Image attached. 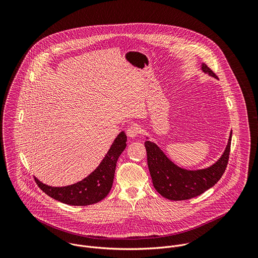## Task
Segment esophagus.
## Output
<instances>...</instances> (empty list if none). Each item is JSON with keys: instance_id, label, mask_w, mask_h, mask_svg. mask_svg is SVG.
Masks as SVG:
<instances>
[{"instance_id": "1", "label": "esophagus", "mask_w": 258, "mask_h": 258, "mask_svg": "<svg viewBox=\"0 0 258 258\" xmlns=\"http://www.w3.org/2000/svg\"><path fill=\"white\" fill-rule=\"evenodd\" d=\"M140 134V127L138 125H131L126 128V135L130 138H136Z\"/></svg>"}]
</instances>
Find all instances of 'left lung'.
Segmentation results:
<instances>
[{
  "label": "left lung",
  "mask_w": 258,
  "mask_h": 258,
  "mask_svg": "<svg viewBox=\"0 0 258 258\" xmlns=\"http://www.w3.org/2000/svg\"><path fill=\"white\" fill-rule=\"evenodd\" d=\"M201 69L206 75L217 79L215 73L204 63ZM148 139V138H147ZM232 132L226 150L211 166L204 169L189 170L174 164L159 148L150 141L145 142L147 162L156 191L169 200H187L197 197L213 187L224 174L231 150Z\"/></svg>",
  "instance_id": "obj_1"
}]
</instances>
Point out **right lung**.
<instances>
[{
    "instance_id": "obj_1",
    "label": "right lung",
    "mask_w": 258,
    "mask_h": 258,
    "mask_svg": "<svg viewBox=\"0 0 258 258\" xmlns=\"http://www.w3.org/2000/svg\"><path fill=\"white\" fill-rule=\"evenodd\" d=\"M126 147V135L121 132L114 140L99 166L73 185L51 187L34 178L40 189L51 198L75 206H86L103 200L112 188L116 162Z\"/></svg>"
}]
</instances>
